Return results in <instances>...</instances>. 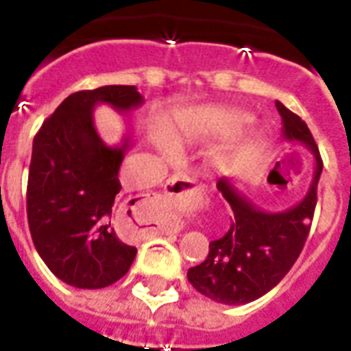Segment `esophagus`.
Masks as SVG:
<instances>
[{"instance_id":"1","label":"esophagus","mask_w":351,"mask_h":351,"mask_svg":"<svg viewBox=\"0 0 351 351\" xmlns=\"http://www.w3.org/2000/svg\"><path fill=\"white\" fill-rule=\"evenodd\" d=\"M164 195L175 208H184L197 195V187H193L189 180L182 178V176H171L169 180L164 184Z\"/></svg>"}]
</instances>
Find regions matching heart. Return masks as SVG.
Wrapping results in <instances>:
<instances>
[{
    "instance_id": "heart-1",
    "label": "heart",
    "mask_w": 351,
    "mask_h": 351,
    "mask_svg": "<svg viewBox=\"0 0 351 351\" xmlns=\"http://www.w3.org/2000/svg\"><path fill=\"white\" fill-rule=\"evenodd\" d=\"M251 117L237 109L206 106L184 112L178 120V131L186 140H204V138L231 136L250 125ZM160 149L171 153L175 145L169 138H160Z\"/></svg>"
}]
</instances>
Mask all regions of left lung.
Segmentation results:
<instances>
[{"label": "left lung", "instance_id": "left-lung-1", "mask_svg": "<svg viewBox=\"0 0 351 351\" xmlns=\"http://www.w3.org/2000/svg\"><path fill=\"white\" fill-rule=\"evenodd\" d=\"M275 106L282 118L284 140L302 143L313 154V178L306 197L278 213L258 208L230 178L224 176L217 182L233 209V224L222 239L209 244L202 264L189 267L187 278L197 291L220 304H247L275 288L299 258L310 233L322 173L321 154L306 121L280 101H275Z\"/></svg>", "mask_w": 351, "mask_h": 351}]
</instances>
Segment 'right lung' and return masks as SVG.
<instances>
[{"label": "right lung", "instance_id": "1", "mask_svg": "<svg viewBox=\"0 0 351 351\" xmlns=\"http://www.w3.org/2000/svg\"><path fill=\"white\" fill-rule=\"evenodd\" d=\"M129 112L143 104L134 85H106L67 96L32 143L27 219L47 267L69 286L100 289L120 280L136 247L111 224L121 160L131 136L107 145L95 127L96 106Z\"/></svg>", "mask_w": 351, "mask_h": 351}]
</instances>
